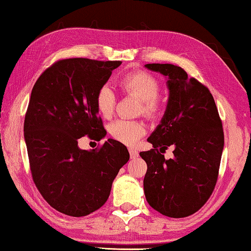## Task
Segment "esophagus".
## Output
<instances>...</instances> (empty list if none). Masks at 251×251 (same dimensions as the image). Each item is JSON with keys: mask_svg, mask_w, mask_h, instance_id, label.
<instances>
[{"mask_svg": "<svg viewBox=\"0 0 251 251\" xmlns=\"http://www.w3.org/2000/svg\"><path fill=\"white\" fill-rule=\"evenodd\" d=\"M129 152H130V157H131L132 159L133 158H137L138 156H139V152H138L136 150H133V148H130Z\"/></svg>", "mask_w": 251, "mask_h": 251, "instance_id": "obj_1", "label": "esophagus"}]
</instances>
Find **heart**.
<instances>
[{"label": "heart", "instance_id": "b5f03b06", "mask_svg": "<svg viewBox=\"0 0 251 251\" xmlns=\"http://www.w3.org/2000/svg\"><path fill=\"white\" fill-rule=\"evenodd\" d=\"M119 87L126 95L140 100L139 111L147 118L154 119L161 113V101L158 100L159 82L155 77L145 71H134L122 75ZM115 95L111 87L103 86L97 90L95 105L103 118H110L114 110ZM108 131L115 140L126 145H134L145 133V126L140 122L129 120H117L108 126Z\"/></svg>", "mask_w": 251, "mask_h": 251}]
</instances>
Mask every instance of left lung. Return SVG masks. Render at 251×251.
<instances>
[{
    "instance_id": "left-lung-1",
    "label": "left lung",
    "mask_w": 251,
    "mask_h": 251,
    "mask_svg": "<svg viewBox=\"0 0 251 251\" xmlns=\"http://www.w3.org/2000/svg\"><path fill=\"white\" fill-rule=\"evenodd\" d=\"M148 70L168 78L169 100L161 123L147 141L152 150L141 151L147 163L144 191L152 208L163 215L180 219L197 212L215 188L224 133L212 94L182 68L151 63ZM175 147V157L162 152Z\"/></svg>"
}]
</instances>
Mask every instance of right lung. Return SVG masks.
<instances>
[{"label": "right lung", "mask_w": 251, "mask_h": 251, "mask_svg": "<svg viewBox=\"0 0 251 251\" xmlns=\"http://www.w3.org/2000/svg\"><path fill=\"white\" fill-rule=\"evenodd\" d=\"M120 64L60 60L32 87L24 125L32 180L43 198L65 215L86 216L100 208L129 161L128 150L118 140L90 151L78 145L83 136L100 141L106 134L95 96Z\"/></svg>", "instance_id": "obj_1"}]
</instances>
